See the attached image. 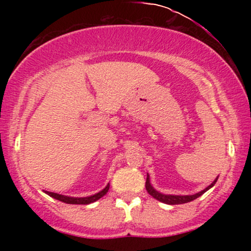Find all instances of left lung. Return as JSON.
Wrapping results in <instances>:
<instances>
[{"label":"left lung","mask_w":251,"mask_h":251,"mask_svg":"<svg viewBox=\"0 0 251 251\" xmlns=\"http://www.w3.org/2000/svg\"><path fill=\"white\" fill-rule=\"evenodd\" d=\"M217 179H218V178H216V179L212 181L211 184H210L208 188L201 190V191L198 192V194L189 195V196H175V195H164V194H160V192H158L157 190H154L153 186L151 185V183H150V176L149 175H148V177H146L145 186H146V190H148L149 194L151 195L153 198H155V200L162 201V203L170 204V205H175V204L188 203V201H191L196 200V198H198V197H200V196L203 195L204 192H206L209 189H211L212 186H214L215 184H216V181H217Z\"/></svg>","instance_id":"left-lung-1"}]
</instances>
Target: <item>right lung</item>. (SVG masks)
Masks as SVG:
<instances>
[{
	"label": "right lung",
	"instance_id": "add662e5",
	"mask_svg": "<svg viewBox=\"0 0 251 251\" xmlns=\"http://www.w3.org/2000/svg\"><path fill=\"white\" fill-rule=\"evenodd\" d=\"M108 189H109V184H107V185H106V188L102 189L100 192H98V194L93 195V196H88V197H70V196L59 195V194H55V192H50V191H45V192L48 196H50V197L55 198V200H57V201H63V203H67V204H89V203H93V201H96L98 200H100L102 196H105L106 194H107Z\"/></svg>",
	"mask_w": 251,
	"mask_h": 251
}]
</instances>
